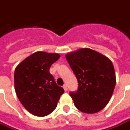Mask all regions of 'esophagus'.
<instances>
[{"label": "esophagus", "instance_id": "34e87169", "mask_svg": "<svg viewBox=\"0 0 130 130\" xmlns=\"http://www.w3.org/2000/svg\"><path fill=\"white\" fill-rule=\"evenodd\" d=\"M63 90H64V91H67V90H68V88H67V86L66 85V84H64V85H63Z\"/></svg>", "mask_w": 130, "mask_h": 130}]
</instances>
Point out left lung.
I'll use <instances>...</instances> for the list:
<instances>
[{"label": "left lung", "instance_id": "1", "mask_svg": "<svg viewBox=\"0 0 130 130\" xmlns=\"http://www.w3.org/2000/svg\"><path fill=\"white\" fill-rule=\"evenodd\" d=\"M66 59L78 83L76 92L70 93L76 108L88 114L101 111L109 103L116 84L110 59L89 48L68 53Z\"/></svg>", "mask_w": 130, "mask_h": 130}]
</instances>
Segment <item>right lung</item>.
Here are the masks:
<instances>
[{"label": "right lung", "mask_w": 130, "mask_h": 130, "mask_svg": "<svg viewBox=\"0 0 130 130\" xmlns=\"http://www.w3.org/2000/svg\"><path fill=\"white\" fill-rule=\"evenodd\" d=\"M60 58L56 53L37 52L17 66L15 90L27 111L38 117L50 115L57 106L63 88L57 86L50 68Z\"/></svg>", "instance_id": "right-lung-1"}]
</instances>
